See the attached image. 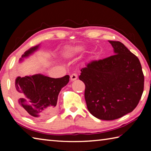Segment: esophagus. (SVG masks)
I'll return each instance as SVG.
<instances>
[{
	"instance_id": "esophagus-1",
	"label": "esophagus",
	"mask_w": 151,
	"mask_h": 151,
	"mask_svg": "<svg viewBox=\"0 0 151 151\" xmlns=\"http://www.w3.org/2000/svg\"><path fill=\"white\" fill-rule=\"evenodd\" d=\"M77 78H78V75H76V73H73V74H72V75H70V80L72 81H74L76 80V79H77Z\"/></svg>"
}]
</instances>
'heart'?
I'll list each match as a JSON object with an SVG mask.
<instances>
[{
	"label": "heart",
	"mask_w": 151,
	"mask_h": 151,
	"mask_svg": "<svg viewBox=\"0 0 151 151\" xmlns=\"http://www.w3.org/2000/svg\"><path fill=\"white\" fill-rule=\"evenodd\" d=\"M81 50L80 48H70L69 49V52H79V51Z\"/></svg>",
	"instance_id": "obj_1"
}]
</instances>
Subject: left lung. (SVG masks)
<instances>
[{
  "mask_svg": "<svg viewBox=\"0 0 151 151\" xmlns=\"http://www.w3.org/2000/svg\"><path fill=\"white\" fill-rule=\"evenodd\" d=\"M114 55L92 61L81 70L88 111L96 118L112 121L136 108L144 89V75L137 56L122 42L109 40Z\"/></svg>",
  "mask_w": 151,
  "mask_h": 151,
  "instance_id": "left-lung-1",
  "label": "left lung"
}]
</instances>
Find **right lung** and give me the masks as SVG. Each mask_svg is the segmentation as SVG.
<instances>
[{
  "label": "right lung",
  "instance_id": "right-lung-1",
  "mask_svg": "<svg viewBox=\"0 0 151 151\" xmlns=\"http://www.w3.org/2000/svg\"><path fill=\"white\" fill-rule=\"evenodd\" d=\"M39 45L27 50L20 61L29 57L38 50ZM70 76L54 78L37 74L18 76L15 80L13 96L19 109L25 115L35 119H42L54 113L58 96L67 85Z\"/></svg>",
  "mask_w": 151,
  "mask_h": 151
}]
</instances>
